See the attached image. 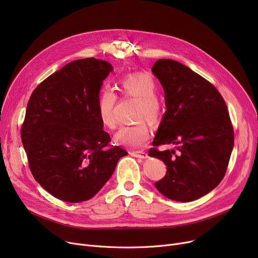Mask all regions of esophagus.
<instances>
[{
	"label": "esophagus",
	"mask_w": 258,
	"mask_h": 258,
	"mask_svg": "<svg viewBox=\"0 0 258 258\" xmlns=\"http://www.w3.org/2000/svg\"><path fill=\"white\" fill-rule=\"evenodd\" d=\"M132 156L136 157V158H140V159H146L148 157V155L145 153V152H132L131 153Z\"/></svg>",
	"instance_id": "esophagus-1"
}]
</instances>
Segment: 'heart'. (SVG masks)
Instances as JSON below:
<instances>
[{
  "instance_id": "b5f03b06",
  "label": "heart",
  "mask_w": 258,
  "mask_h": 258,
  "mask_svg": "<svg viewBox=\"0 0 258 258\" xmlns=\"http://www.w3.org/2000/svg\"><path fill=\"white\" fill-rule=\"evenodd\" d=\"M122 94L126 97L139 100L136 119L138 123L121 127L115 135L117 144L128 147H142L151 137V130L146 121L157 122L162 114V106L157 98L158 86L156 80L147 73H131L120 81ZM118 96L111 89H103L97 100V113L103 126L114 130L117 124L116 105Z\"/></svg>"
}]
</instances>
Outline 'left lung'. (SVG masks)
<instances>
[{"label": "left lung", "mask_w": 258, "mask_h": 258, "mask_svg": "<svg viewBox=\"0 0 258 258\" xmlns=\"http://www.w3.org/2000/svg\"><path fill=\"white\" fill-rule=\"evenodd\" d=\"M163 86L167 110L148 155L162 160L166 175L156 182L166 198L191 202L218 186L233 150L234 132L227 105L211 83L185 64L159 59L152 69ZM178 145L160 152L156 146Z\"/></svg>", "instance_id": "8db88e82"}]
</instances>
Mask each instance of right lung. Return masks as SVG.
<instances>
[{
    "label": "right lung",
    "instance_id": "1",
    "mask_svg": "<svg viewBox=\"0 0 258 258\" xmlns=\"http://www.w3.org/2000/svg\"><path fill=\"white\" fill-rule=\"evenodd\" d=\"M113 69L94 57L71 61L29 98L21 138L35 181L61 201L92 199L127 152L112 145L97 113L102 81Z\"/></svg>",
    "mask_w": 258,
    "mask_h": 258
}]
</instances>
